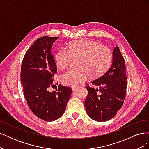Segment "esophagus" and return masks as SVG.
<instances>
[{"instance_id":"esophagus-1","label":"esophagus","mask_w":149,"mask_h":149,"mask_svg":"<svg viewBox=\"0 0 149 149\" xmlns=\"http://www.w3.org/2000/svg\"><path fill=\"white\" fill-rule=\"evenodd\" d=\"M78 88H79V87H78V86H76V87H73V88H72V90H73V91H76V90H77Z\"/></svg>"}]
</instances>
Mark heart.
Listing matches in <instances>:
<instances>
[{"instance_id":"b5f03b06","label":"heart","mask_w":149,"mask_h":149,"mask_svg":"<svg viewBox=\"0 0 149 149\" xmlns=\"http://www.w3.org/2000/svg\"><path fill=\"white\" fill-rule=\"evenodd\" d=\"M79 59V71L68 70L60 75L61 82L66 86H76L83 83L88 75L97 77L109 66L112 60L110 49L91 40H81L70 44L68 50L61 48L55 55L57 66L66 69L73 60Z\"/></svg>"}]
</instances>
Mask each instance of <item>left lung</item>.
<instances>
[{"mask_svg":"<svg viewBox=\"0 0 149 149\" xmlns=\"http://www.w3.org/2000/svg\"><path fill=\"white\" fill-rule=\"evenodd\" d=\"M91 83L99 88L86 86L88 93L84 106L88 116L98 122L113 118L123 104L127 86L125 61L118 47L114 48L109 69Z\"/></svg>","mask_w":149,"mask_h":149,"instance_id":"left-lung-1","label":"left lung"}]
</instances>
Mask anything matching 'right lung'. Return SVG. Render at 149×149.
Masks as SVG:
<instances>
[{"instance_id": "right-lung-1", "label": "right lung", "mask_w": 149, "mask_h": 149, "mask_svg": "<svg viewBox=\"0 0 149 149\" xmlns=\"http://www.w3.org/2000/svg\"><path fill=\"white\" fill-rule=\"evenodd\" d=\"M58 38H38L26 51L21 66L20 81L28 106L36 116L48 122L55 120L64 114L72 92L71 88L61 84L56 91H48L57 73L51 48Z\"/></svg>"}]
</instances>
